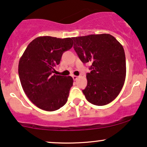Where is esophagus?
I'll use <instances>...</instances> for the list:
<instances>
[{"mask_svg": "<svg viewBox=\"0 0 147 147\" xmlns=\"http://www.w3.org/2000/svg\"><path fill=\"white\" fill-rule=\"evenodd\" d=\"M72 78H73V79L74 80H76L78 78V77L77 76H72Z\"/></svg>", "mask_w": 147, "mask_h": 147, "instance_id": "obj_1", "label": "esophagus"}]
</instances>
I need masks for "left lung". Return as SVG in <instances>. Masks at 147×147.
<instances>
[{
	"mask_svg": "<svg viewBox=\"0 0 147 147\" xmlns=\"http://www.w3.org/2000/svg\"><path fill=\"white\" fill-rule=\"evenodd\" d=\"M74 48L83 63L91 62L82 92L91 104L103 106L120 94L126 78L123 47L108 34L74 37Z\"/></svg>",
	"mask_w": 147,
	"mask_h": 147,
	"instance_id": "8db88e82",
	"label": "left lung"
}]
</instances>
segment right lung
I'll use <instances>...</instances> for the list:
<instances>
[{"label": "right lung", "mask_w": 147, "mask_h": 147, "mask_svg": "<svg viewBox=\"0 0 147 147\" xmlns=\"http://www.w3.org/2000/svg\"><path fill=\"white\" fill-rule=\"evenodd\" d=\"M73 44L71 38L40 36L29 43L20 58L18 75L22 89L41 109L53 111L66 104L73 78L54 72L63 53Z\"/></svg>", "instance_id": "1"}]
</instances>
